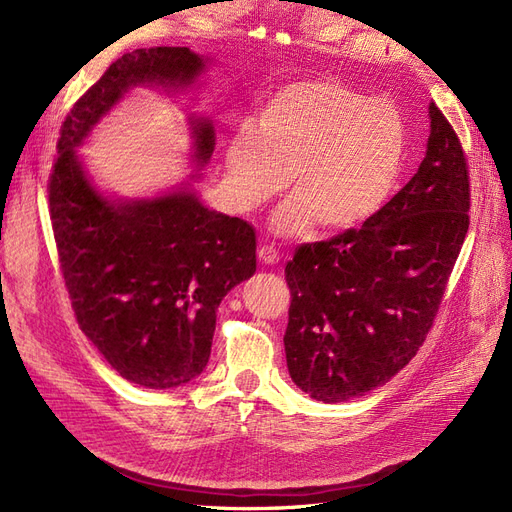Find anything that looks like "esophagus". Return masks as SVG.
Masks as SVG:
<instances>
[{"instance_id": "1", "label": "esophagus", "mask_w": 512, "mask_h": 512, "mask_svg": "<svg viewBox=\"0 0 512 512\" xmlns=\"http://www.w3.org/2000/svg\"><path fill=\"white\" fill-rule=\"evenodd\" d=\"M257 257H259L261 264H266V266H276V264H279V261H281V253L276 251L274 246H268V244L259 246Z\"/></svg>"}]
</instances>
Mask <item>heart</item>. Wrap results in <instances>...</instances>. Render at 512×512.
Wrapping results in <instances>:
<instances>
[{
    "label": "heart",
    "instance_id": "obj_1",
    "mask_svg": "<svg viewBox=\"0 0 512 512\" xmlns=\"http://www.w3.org/2000/svg\"><path fill=\"white\" fill-rule=\"evenodd\" d=\"M407 150L399 109L334 79H309L276 90L225 145L231 206L242 214L266 206L289 184L274 214L283 236L315 221L332 231L362 225L386 206L399 184Z\"/></svg>",
    "mask_w": 512,
    "mask_h": 512
}]
</instances>
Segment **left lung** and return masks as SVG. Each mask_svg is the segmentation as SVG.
<instances>
[{
  "mask_svg": "<svg viewBox=\"0 0 512 512\" xmlns=\"http://www.w3.org/2000/svg\"><path fill=\"white\" fill-rule=\"evenodd\" d=\"M414 178L360 229L300 244L287 261V369L313 399L386 384L425 343L470 227V171L446 115Z\"/></svg>",
  "mask_w": 512,
  "mask_h": 512,
  "instance_id": "obj_1",
  "label": "left lung"
}]
</instances>
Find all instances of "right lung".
I'll return each instance as SVG.
<instances>
[{
  "instance_id": "obj_1",
  "label": "right lung",
  "mask_w": 512,
  "mask_h": 512,
  "mask_svg": "<svg viewBox=\"0 0 512 512\" xmlns=\"http://www.w3.org/2000/svg\"><path fill=\"white\" fill-rule=\"evenodd\" d=\"M203 60L186 47L137 49L115 60L70 109L49 175V214L77 324L111 367L143 388H175L206 369L216 309L255 274V229L208 210L186 188L111 203L87 182L75 148L130 85H188ZM197 158L214 130L195 122Z\"/></svg>"
}]
</instances>
